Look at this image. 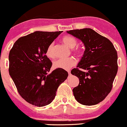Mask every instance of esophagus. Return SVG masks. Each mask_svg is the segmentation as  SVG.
I'll use <instances>...</instances> for the list:
<instances>
[{"label": "esophagus", "instance_id": "34e87169", "mask_svg": "<svg viewBox=\"0 0 127 127\" xmlns=\"http://www.w3.org/2000/svg\"><path fill=\"white\" fill-rule=\"evenodd\" d=\"M68 73L69 75H70V74H71V73H70V70H68Z\"/></svg>", "mask_w": 127, "mask_h": 127}]
</instances>
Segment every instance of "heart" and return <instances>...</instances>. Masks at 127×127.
I'll list each match as a JSON object with an SVG mask.
<instances>
[{
	"mask_svg": "<svg viewBox=\"0 0 127 127\" xmlns=\"http://www.w3.org/2000/svg\"><path fill=\"white\" fill-rule=\"evenodd\" d=\"M62 41L70 48H73L76 45L77 41L74 38L71 36H65L62 38ZM54 43H51L48 45L46 51V55L49 58H53L54 57ZM74 51L78 54H81L83 52L82 49L80 48H76L74 49ZM76 64V60L74 57H70L68 58H61L56 60L53 64L54 68H61L64 70H68L71 66H74Z\"/></svg>",
	"mask_w": 127,
	"mask_h": 127,
	"instance_id": "b5f03b06",
	"label": "heart"
}]
</instances>
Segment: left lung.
Wrapping results in <instances>:
<instances>
[{
	"mask_svg": "<svg viewBox=\"0 0 127 127\" xmlns=\"http://www.w3.org/2000/svg\"><path fill=\"white\" fill-rule=\"evenodd\" d=\"M66 32L81 40L86 48L77 68L71 71L79 79L78 86L73 89V95L81 104L95 105L111 91L118 70L117 53L110 40L92 29ZM81 68L87 71H81Z\"/></svg>",
	"mask_w": 127,
	"mask_h": 127,
	"instance_id": "left-lung-1",
	"label": "left lung"
}]
</instances>
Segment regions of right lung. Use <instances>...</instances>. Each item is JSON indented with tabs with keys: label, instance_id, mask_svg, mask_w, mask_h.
<instances>
[{
	"label": "right lung",
	"instance_id": "right-lung-1",
	"mask_svg": "<svg viewBox=\"0 0 127 127\" xmlns=\"http://www.w3.org/2000/svg\"><path fill=\"white\" fill-rule=\"evenodd\" d=\"M62 32L36 31L22 36L9 53V74L19 95L32 105L41 107L50 104L59 86L68 75L61 68L48 73L52 62L46 51Z\"/></svg>",
	"mask_w": 127,
	"mask_h": 127
}]
</instances>
